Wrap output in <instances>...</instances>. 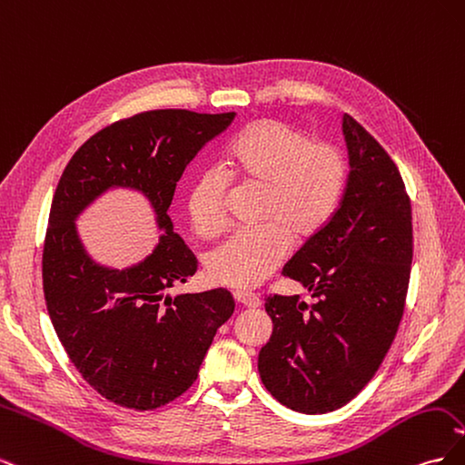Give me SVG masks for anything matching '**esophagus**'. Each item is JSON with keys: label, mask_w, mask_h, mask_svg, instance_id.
Masks as SVG:
<instances>
[{"label": "esophagus", "mask_w": 465, "mask_h": 465, "mask_svg": "<svg viewBox=\"0 0 465 465\" xmlns=\"http://www.w3.org/2000/svg\"><path fill=\"white\" fill-rule=\"evenodd\" d=\"M232 297H234L236 302H241L242 306H248V308H258V306H262V299L258 297V294H254V292L234 291Z\"/></svg>", "instance_id": "34e87169"}]
</instances>
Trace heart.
I'll list each match as a JSON object with an SVG mask.
<instances>
[{
  "instance_id": "heart-1",
  "label": "heart",
  "mask_w": 465,
  "mask_h": 465,
  "mask_svg": "<svg viewBox=\"0 0 465 465\" xmlns=\"http://www.w3.org/2000/svg\"><path fill=\"white\" fill-rule=\"evenodd\" d=\"M227 174L238 184L263 188L260 223L241 231L209 256L217 283L252 289L283 263L297 241L312 238L330 221L345 186L347 164L333 143L312 142L306 132L279 120L250 124L227 153ZM229 182L207 173L188 193L192 227L217 236L229 227Z\"/></svg>"
}]
</instances>
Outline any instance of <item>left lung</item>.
Segmentation results:
<instances>
[{"instance_id": "left-lung-1", "label": "left lung", "mask_w": 465, "mask_h": 465, "mask_svg": "<svg viewBox=\"0 0 465 465\" xmlns=\"http://www.w3.org/2000/svg\"><path fill=\"white\" fill-rule=\"evenodd\" d=\"M349 178L330 221L283 267L316 299H265L273 333L258 371L292 411L340 410L371 382L398 333L413 258L411 203L390 154L343 116Z\"/></svg>"}]
</instances>
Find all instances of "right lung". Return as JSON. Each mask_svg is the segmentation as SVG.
I'll use <instances>...</instances> for the list:
<instances>
[{
    "label": "right lung",
    "instance_id": "obj_1",
    "mask_svg": "<svg viewBox=\"0 0 465 465\" xmlns=\"http://www.w3.org/2000/svg\"><path fill=\"white\" fill-rule=\"evenodd\" d=\"M232 120L173 108L120 120L77 149L55 188L42 254L46 308L69 361L112 403L147 411L182 396L234 312L227 289L168 292L198 270L168 217L176 184ZM114 187L142 193L162 232L149 257L122 271L98 264L74 224Z\"/></svg>",
    "mask_w": 465,
    "mask_h": 465
}]
</instances>
